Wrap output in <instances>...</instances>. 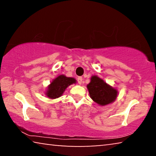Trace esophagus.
<instances>
[{
  "label": "esophagus",
  "instance_id": "esophagus-1",
  "mask_svg": "<svg viewBox=\"0 0 156 156\" xmlns=\"http://www.w3.org/2000/svg\"><path fill=\"white\" fill-rule=\"evenodd\" d=\"M78 83L79 84H81V83H83V78L82 77H78Z\"/></svg>",
  "mask_w": 156,
  "mask_h": 156
}]
</instances>
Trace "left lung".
Here are the masks:
<instances>
[{
	"label": "left lung",
	"instance_id": "8db88e82",
	"mask_svg": "<svg viewBox=\"0 0 156 156\" xmlns=\"http://www.w3.org/2000/svg\"><path fill=\"white\" fill-rule=\"evenodd\" d=\"M87 87L91 99L100 106L113 103L118 97V90L97 76H92Z\"/></svg>",
	"mask_w": 156,
	"mask_h": 156
}]
</instances>
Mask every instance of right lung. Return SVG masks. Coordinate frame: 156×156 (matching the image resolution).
Returning a JSON list of instances; mask_svg holds the SVG:
<instances>
[{"label":"right lung","mask_w":156,"mask_h":156,"mask_svg":"<svg viewBox=\"0 0 156 156\" xmlns=\"http://www.w3.org/2000/svg\"><path fill=\"white\" fill-rule=\"evenodd\" d=\"M76 80L75 78L66 77L64 75H60L52 81L48 87L45 92L46 96L50 99H56L63 94L67 87L72 84H75Z\"/></svg>","instance_id":"add662e5"}]
</instances>
